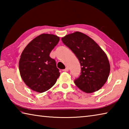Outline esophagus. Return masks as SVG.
I'll return each mask as SVG.
<instances>
[{
  "instance_id": "1",
  "label": "esophagus",
  "mask_w": 129,
  "mask_h": 129,
  "mask_svg": "<svg viewBox=\"0 0 129 129\" xmlns=\"http://www.w3.org/2000/svg\"><path fill=\"white\" fill-rule=\"evenodd\" d=\"M69 71V68H68V67H66V68H65V69H64L63 70V71H65V72H68Z\"/></svg>"
}]
</instances>
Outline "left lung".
Instances as JSON below:
<instances>
[{
    "label": "left lung",
    "instance_id": "obj_1",
    "mask_svg": "<svg viewBox=\"0 0 129 129\" xmlns=\"http://www.w3.org/2000/svg\"><path fill=\"white\" fill-rule=\"evenodd\" d=\"M61 40L75 53L81 67V74L75 81L76 85L86 93L100 90L110 71L106 54L92 39L82 32L68 34Z\"/></svg>",
    "mask_w": 129,
    "mask_h": 129
}]
</instances>
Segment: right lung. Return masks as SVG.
<instances>
[{"instance_id":"right-lung-1","label":"right lung","mask_w":129,"mask_h":129,"mask_svg":"<svg viewBox=\"0 0 129 129\" xmlns=\"http://www.w3.org/2000/svg\"><path fill=\"white\" fill-rule=\"evenodd\" d=\"M59 40V37L54 35L41 34L28 43L21 53L19 62L20 75L32 90L40 93L46 91L59 77L55 60L49 56Z\"/></svg>"}]
</instances>
